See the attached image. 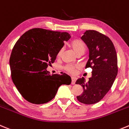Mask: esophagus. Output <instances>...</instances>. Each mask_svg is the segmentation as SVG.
Here are the masks:
<instances>
[{
    "label": "esophagus",
    "mask_w": 129,
    "mask_h": 129,
    "mask_svg": "<svg viewBox=\"0 0 129 129\" xmlns=\"http://www.w3.org/2000/svg\"><path fill=\"white\" fill-rule=\"evenodd\" d=\"M71 80H72V81H71V84H72V85H75V82H76V78H75V77H72Z\"/></svg>",
    "instance_id": "1"
}]
</instances>
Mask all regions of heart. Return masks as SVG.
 Here are the masks:
<instances>
[{
	"mask_svg": "<svg viewBox=\"0 0 129 129\" xmlns=\"http://www.w3.org/2000/svg\"><path fill=\"white\" fill-rule=\"evenodd\" d=\"M71 46L73 50L75 51L78 54L82 53H84L85 51V49H86L85 44L82 40H80V39H75V40H72L71 42ZM63 52V49L62 48L59 51L58 55L59 56H62ZM64 69L67 73H70L71 75H73V74L75 73V71L77 69V66H74V65L68 64L65 66Z\"/></svg>",
	"mask_w": 129,
	"mask_h": 129,
	"instance_id": "b5f03b06",
	"label": "heart"
}]
</instances>
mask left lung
<instances>
[{
  "label": "left lung",
  "instance_id": "left-lung-1",
  "mask_svg": "<svg viewBox=\"0 0 129 129\" xmlns=\"http://www.w3.org/2000/svg\"><path fill=\"white\" fill-rule=\"evenodd\" d=\"M89 51L85 68H92V76L85 82L78 79L83 92L76 98L84 104H94L104 98L112 87L118 74V58L113 43L107 36L94 30H87L81 37Z\"/></svg>",
  "mask_w": 129,
  "mask_h": 129
}]
</instances>
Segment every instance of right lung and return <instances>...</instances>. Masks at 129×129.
Wrapping results in <instances>:
<instances>
[{"label":"right lung","instance_id":"right-lung-1","mask_svg":"<svg viewBox=\"0 0 129 129\" xmlns=\"http://www.w3.org/2000/svg\"><path fill=\"white\" fill-rule=\"evenodd\" d=\"M70 38L67 32L34 28L17 40L10 58L11 78L27 102L46 104L54 98L60 85L71 84V78L66 73L51 75L46 69Z\"/></svg>","mask_w":129,"mask_h":129}]
</instances>
